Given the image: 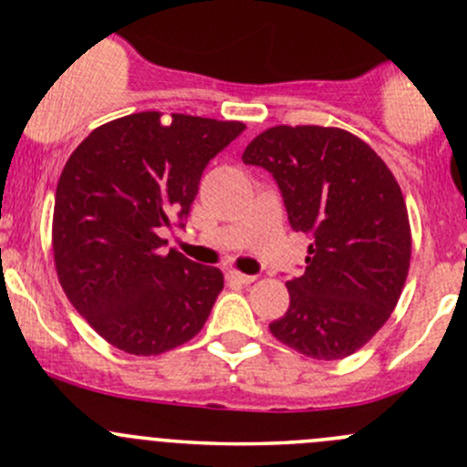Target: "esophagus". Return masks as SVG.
<instances>
[{
  "instance_id": "34e87169",
  "label": "esophagus",
  "mask_w": 467,
  "mask_h": 467,
  "mask_svg": "<svg viewBox=\"0 0 467 467\" xmlns=\"http://www.w3.org/2000/svg\"><path fill=\"white\" fill-rule=\"evenodd\" d=\"M228 279L230 281H237V284H253V281L257 279V276L237 273V270H228Z\"/></svg>"
}]
</instances>
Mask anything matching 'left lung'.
<instances>
[{"label": "left lung", "mask_w": 467, "mask_h": 467, "mask_svg": "<svg viewBox=\"0 0 467 467\" xmlns=\"http://www.w3.org/2000/svg\"><path fill=\"white\" fill-rule=\"evenodd\" d=\"M242 159L273 172L292 230L312 242L270 332L310 358L350 357L390 319L406 285L412 234L397 179L366 141L330 126L268 128Z\"/></svg>", "instance_id": "obj_1"}]
</instances>
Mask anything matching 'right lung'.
Instances as JSON below:
<instances>
[{"instance_id":"obj_1","label":"right lung","mask_w":467,"mask_h":467,"mask_svg":"<svg viewBox=\"0 0 467 467\" xmlns=\"http://www.w3.org/2000/svg\"><path fill=\"white\" fill-rule=\"evenodd\" d=\"M244 128L135 112L95 128L66 161L55 192V268L75 310L110 346L161 355L206 324L222 270L175 248L163 254L159 233L191 213L208 161Z\"/></svg>"}]
</instances>
